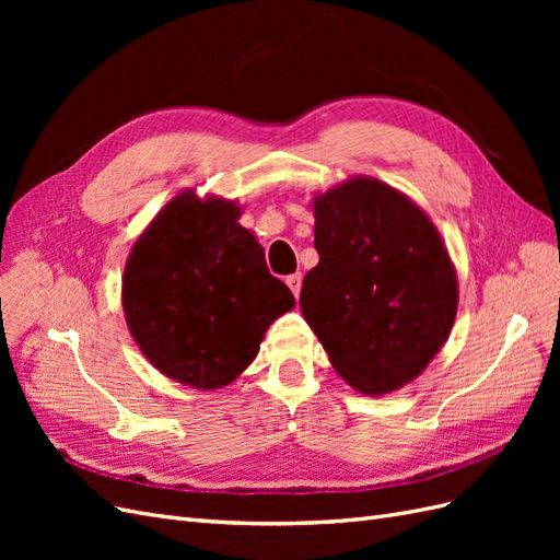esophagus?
I'll list each match as a JSON object with an SVG mask.
<instances>
[{
	"instance_id": "esophagus-1",
	"label": "esophagus",
	"mask_w": 560,
	"mask_h": 560,
	"mask_svg": "<svg viewBox=\"0 0 560 560\" xmlns=\"http://www.w3.org/2000/svg\"><path fill=\"white\" fill-rule=\"evenodd\" d=\"M301 280H303L301 273H292V276H287V280H284L287 284H290V290H292L294 296L301 294Z\"/></svg>"
}]
</instances>
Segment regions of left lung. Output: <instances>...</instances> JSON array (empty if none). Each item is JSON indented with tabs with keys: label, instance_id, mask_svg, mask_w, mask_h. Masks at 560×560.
<instances>
[{
	"label": "left lung",
	"instance_id": "1",
	"mask_svg": "<svg viewBox=\"0 0 560 560\" xmlns=\"http://www.w3.org/2000/svg\"><path fill=\"white\" fill-rule=\"evenodd\" d=\"M319 264L301 313L329 362L362 395L418 378L457 313V276L432 219L374 177H350L313 198Z\"/></svg>",
	"mask_w": 560,
	"mask_h": 560
}]
</instances>
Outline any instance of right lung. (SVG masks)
Listing matches in <instances>:
<instances>
[{
    "mask_svg": "<svg viewBox=\"0 0 560 560\" xmlns=\"http://www.w3.org/2000/svg\"><path fill=\"white\" fill-rule=\"evenodd\" d=\"M241 206L177 194L132 245L121 303L144 358L196 389L233 383L257 358L266 329L294 308L268 273L264 247L238 224Z\"/></svg>",
    "mask_w": 560,
    "mask_h": 560,
    "instance_id": "obj_1",
    "label": "right lung"
}]
</instances>
